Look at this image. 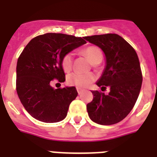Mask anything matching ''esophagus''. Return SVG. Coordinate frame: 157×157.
I'll return each mask as SVG.
<instances>
[{
	"mask_svg": "<svg viewBox=\"0 0 157 157\" xmlns=\"http://www.w3.org/2000/svg\"><path fill=\"white\" fill-rule=\"evenodd\" d=\"M76 90H77V92H78L79 94H81L83 92V90L81 88H76Z\"/></svg>",
	"mask_w": 157,
	"mask_h": 157,
	"instance_id": "1",
	"label": "esophagus"
}]
</instances>
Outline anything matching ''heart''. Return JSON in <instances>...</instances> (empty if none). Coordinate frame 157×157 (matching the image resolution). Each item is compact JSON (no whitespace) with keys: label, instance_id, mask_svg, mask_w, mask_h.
<instances>
[{"label":"heart","instance_id":"b5f03b06","mask_svg":"<svg viewBox=\"0 0 157 157\" xmlns=\"http://www.w3.org/2000/svg\"><path fill=\"white\" fill-rule=\"evenodd\" d=\"M89 61L93 65L99 64L103 60V54L100 48L97 46H90L83 50ZM73 64V55L71 53L65 54L62 59V66L65 71H69L72 67ZM94 80V76L90 72L87 73H80V72H72L67 77V81L69 85L75 86L78 88H83L89 86Z\"/></svg>","mask_w":157,"mask_h":157}]
</instances>
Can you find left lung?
Listing matches in <instances>:
<instances>
[{"instance_id":"obj_1","label":"left lung","mask_w":157,"mask_h":157,"mask_svg":"<svg viewBox=\"0 0 157 157\" xmlns=\"http://www.w3.org/2000/svg\"><path fill=\"white\" fill-rule=\"evenodd\" d=\"M84 38L104 53L106 65L96 85L102 87V90L107 86L110 87L108 94L91 91L94 98L86 106L89 117L97 124H117L133 109L141 90L143 76L137 53L117 34Z\"/></svg>"}]
</instances>
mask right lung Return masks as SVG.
Listing matches in <instances>:
<instances>
[{
	"mask_svg": "<svg viewBox=\"0 0 157 157\" xmlns=\"http://www.w3.org/2000/svg\"><path fill=\"white\" fill-rule=\"evenodd\" d=\"M84 39L45 33L32 39L21 53L16 67V90L26 111L35 119L54 123L67 117L69 105L78 94L76 87L54 89L50 81H65L62 59L86 44Z\"/></svg>",
	"mask_w": 157,
	"mask_h": 157,
	"instance_id": "obj_1",
	"label": "right lung"
}]
</instances>
